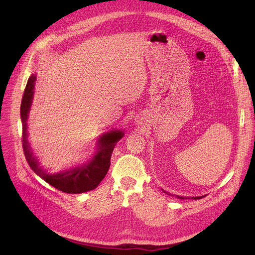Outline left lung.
<instances>
[{
  "instance_id": "obj_1",
  "label": "left lung",
  "mask_w": 255,
  "mask_h": 255,
  "mask_svg": "<svg viewBox=\"0 0 255 255\" xmlns=\"http://www.w3.org/2000/svg\"><path fill=\"white\" fill-rule=\"evenodd\" d=\"M177 199H186L185 197H181V196H175ZM202 197H192V199H201Z\"/></svg>"
}]
</instances>
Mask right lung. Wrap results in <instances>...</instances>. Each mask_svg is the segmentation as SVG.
I'll return each mask as SVG.
<instances>
[{"mask_svg": "<svg viewBox=\"0 0 255 255\" xmlns=\"http://www.w3.org/2000/svg\"><path fill=\"white\" fill-rule=\"evenodd\" d=\"M36 75L29 76L24 94L22 97L20 115L22 121V146L24 155L32 170L39 175L53 187L67 192V194H82L98 187V185L104 179L111 166V156L116 143L123 137V132L120 129L111 130L99 138L98 152L87 164L80 167H75L70 170L58 172L55 174H49L39 167V164L33 156V152L27 140V118L32 100L34 95Z\"/></svg>", "mask_w": 255, "mask_h": 255, "instance_id": "obj_1", "label": "right lung"}]
</instances>
